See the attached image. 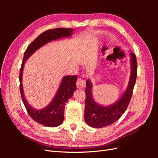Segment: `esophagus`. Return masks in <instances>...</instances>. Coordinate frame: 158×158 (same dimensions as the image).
I'll return each instance as SVG.
<instances>
[{
  "label": "esophagus",
  "mask_w": 158,
  "mask_h": 158,
  "mask_svg": "<svg viewBox=\"0 0 158 158\" xmlns=\"http://www.w3.org/2000/svg\"><path fill=\"white\" fill-rule=\"evenodd\" d=\"M85 80H84L82 78H78L77 81H76V86H77L78 88H80V89H83L84 87L85 86Z\"/></svg>",
  "instance_id": "obj_1"
}]
</instances>
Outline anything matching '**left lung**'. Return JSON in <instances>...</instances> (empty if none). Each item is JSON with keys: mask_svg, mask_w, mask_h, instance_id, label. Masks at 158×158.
Wrapping results in <instances>:
<instances>
[{"mask_svg": "<svg viewBox=\"0 0 158 158\" xmlns=\"http://www.w3.org/2000/svg\"><path fill=\"white\" fill-rule=\"evenodd\" d=\"M131 75L125 92L117 101L109 106H102L97 103L92 94L93 85L89 79L85 84L84 119L88 125L93 128H100L109 126L116 122L125 113L132 98L137 75V63L135 54L131 52Z\"/></svg>", "mask_w": 158, "mask_h": 158, "instance_id": "1", "label": "left lung"}]
</instances>
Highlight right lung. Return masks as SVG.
I'll return each instance as SVG.
<instances>
[{
	"label": "right lung",
	"instance_id": "1",
	"mask_svg": "<svg viewBox=\"0 0 158 158\" xmlns=\"http://www.w3.org/2000/svg\"><path fill=\"white\" fill-rule=\"evenodd\" d=\"M74 29L71 28H55L48 30L38 36L27 47L23 55V62L20 71V89L22 102L29 115L37 123L48 127H56L60 125L64 121V111L66 103L73 96L76 89V82L77 76H65L62 79L59 88L52 101L47 107L41 109L33 108L26 99L22 84L23 70L25 62L40 49L41 47L51 41L70 37Z\"/></svg>",
	"mask_w": 158,
	"mask_h": 158
}]
</instances>
